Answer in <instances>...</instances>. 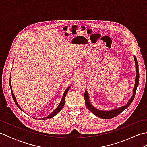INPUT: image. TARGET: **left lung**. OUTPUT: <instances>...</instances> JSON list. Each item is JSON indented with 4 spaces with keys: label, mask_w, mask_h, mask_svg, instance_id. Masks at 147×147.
<instances>
[{
    "label": "left lung",
    "mask_w": 147,
    "mask_h": 147,
    "mask_svg": "<svg viewBox=\"0 0 147 147\" xmlns=\"http://www.w3.org/2000/svg\"><path fill=\"white\" fill-rule=\"evenodd\" d=\"M134 61H135V65H136V78H135V86H134V88L133 90V94L131 96V98L129 99V100L128 102L127 103V104L125 105L122 106L121 107L117 108L115 109H113V110L111 111H102V110H99V109H97L95 108V107L91 104V103L90 102V99H89V96L88 94V92H87L86 90H85V95H84V98H85V104L86 105L87 108H88L89 110L91 111L93 114H94L96 116H98V117H100L102 119H111L116 117L117 115H118L120 113H121L123 111L125 110L126 109L129 107L130 104H131V102H133L134 98H135V93L137 89V87L138 86V83H139V71H138V62H137V59L136 57L134 55Z\"/></svg>",
    "instance_id": "left-lung-1"
}]
</instances>
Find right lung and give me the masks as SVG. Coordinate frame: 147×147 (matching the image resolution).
<instances>
[{"mask_svg":"<svg viewBox=\"0 0 147 147\" xmlns=\"http://www.w3.org/2000/svg\"><path fill=\"white\" fill-rule=\"evenodd\" d=\"M9 85H10V87H11V93H12V98H13V99H14V102H15V104H16V105L18 106V107L19 108H20V109H21V111H23V110H22V109H21V107H20V105H19L17 103L16 99V97H15V96H14V93H13V92H12V86H11V79H10V81H9ZM69 88H70V87H68V88L65 90V92H64V94H63V96H62V98L61 101V103H60V104H59V105H58V107H57V108H56V109H55V110L52 112V113H51V114L49 115L47 117H45L42 118V119H42V120L49 119H51V118L53 117L54 116H55V115L56 114H57L59 112H60V111H61V109H62V107H63L64 105L65 96H66L67 93V92H68L69 89Z\"/></svg>","mask_w":147,"mask_h":147,"instance_id":"obj_1","label":"right lung"}]
</instances>
